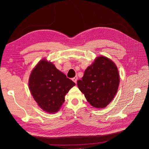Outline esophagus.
<instances>
[{
    "label": "esophagus",
    "mask_w": 149,
    "mask_h": 149,
    "mask_svg": "<svg viewBox=\"0 0 149 149\" xmlns=\"http://www.w3.org/2000/svg\"><path fill=\"white\" fill-rule=\"evenodd\" d=\"M72 80H73V81L76 84V83H77V80H78V77H77V76H75L74 78H73V79H72Z\"/></svg>",
    "instance_id": "obj_1"
}]
</instances>
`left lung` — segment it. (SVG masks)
Wrapping results in <instances>:
<instances>
[{
	"mask_svg": "<svg viewBox=\"0 0 149 149\" xmlns=\"http://www.w3.org/2000/svg\"><path fill=\"white\" fill-rule=\"evenodd\" d=\"M119 82L118 70L114 63L100 56L87 68L77 84L90 104L96 108H104L114 99Z\"/></svg>",
	"mask_w": 149,
	"mask_h": 149,
	"instance_id": "1",
	"label": "left lung"
}]
</instances>
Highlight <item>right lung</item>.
<instances>
[{
    "instance_id": "1",
    "label": "right lung",
    "mask_w": 149,
    "mask_h": 149,
    "mask_svg": "<svg viewBox=\"0 0 149 149\" xmlns=\"http://www.w3.org/2000/svg\"><path fill=\"white\" fill-rule=\"evenodd\" d=\"M75 83L56 69L52 62L40 60L31 71L29 89L38 106L48 113L59 111L65 96Z\"/></svg>"
}]
</instances>
